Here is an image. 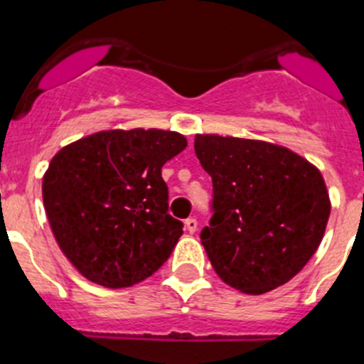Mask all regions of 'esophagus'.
Returning <instances> with one entry per match:
<instances>
[{"label": "esophagus", "mask_w": 364, "mask_h": 364, "mask_svg": "<svg viewBox=\"0 0 364 364\" xmlns=\"http://www.w3.org/2000/svg\"><path fill=\"white\" fill-rule=\"evenodd\" d=\"M185 227L188 232H196L198 230V220L196 218H188V220H185Z\"/></svg>", "instance_id": "esophagus-1"}]
</instances>
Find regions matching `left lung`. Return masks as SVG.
I'll list each match as a JSON object with an SVG mask.
<instances>
[{
	"mask_svg": "<svg viewBox=\"0 0 364 364\" xmlns=\"http://www.w3.org/2000/svg\"><path fill=\"white\" fill-rule=\"evenodd\" d=\"M213 178V218L201 230L218 277L249 295L289 282L315 255L330 218L321 170L280 144L198 134Z\"/></svg>",
	"mask_w": 364,
	"mask_h": 364,
	"instance_id": "1",
	"label": "left lung"
}]
</instances>
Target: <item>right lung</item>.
I'll return each mask as SVG.
<instances>
[{
	"instance_id": "add662e5",
	"label": "right lung",
	"mask_w": 364,
	"mask_h": 364,
	"mask_svg": "<svg viewBox=\"0 0 364 364\" xmlns=\"http://www.w3.org/2000/svg\"><path fill=\"white\" fill-rule=\"evenodd\" d=\"M186 148L166 129H106L56 154L43 173V207L60 249L82 277L129 287L172 255L183 223L168 214L166 161Z\"/></svg>"
}]
</instances>
